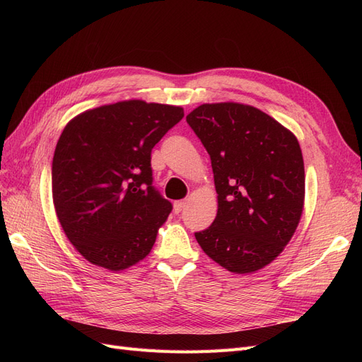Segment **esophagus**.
Here are the masks:
<instances>
[{"instance_id":"obj_1","label":"esophagus","mask_w":362,"mask_h":362,"mask_svg":"<svg viewBox=\"0 0 362 362\" xmlns=\"http://www.w3.org/2000/svg\"><path fill=\"white\" fill-rule=\"evenodd\" d=\"M185 205H187V202H185V201H177V202H175L173 204V210H175V213H181L182 210H184V208H185Z\"/></svg>"}]
</instances>
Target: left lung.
Masks as SVG:
<instances>
[{"label":"left lung","instance_id":"left-lung-1","mask_svg":"<svg viewBox=\"0 0 362 362\" xmlns=\"http://www.w3.org/2000/svg\"><path fill=\"white\" fill-rule=\"evenodd\" d=\"M211 158L217 216L194 233L205 254L234 273L275 259L293 237L305 198L299 141L250 105L202 104L185 117Z\"/></svg>","mask_w":362,"mask_h":362}]
</instances>
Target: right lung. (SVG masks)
Listing matches in <instances>:
<instances>
[{"label":"right lung","mask_w":362,"mask_h":362,"mask_svg":"<svg viewBox=\"0 0 362 362\" xmlns=\"http://www.w3.org/2000/svg\"><path fill=\"white\" fill-rule=\"evenodd\" d=\"M184 117L145 101L103 105L72 119L52 158V201L69 242L92 264L122 270L144 259L172 204L152 185L151 152Z\"/></svg>","instance_id":"1"}]
</instances>
